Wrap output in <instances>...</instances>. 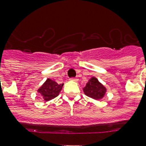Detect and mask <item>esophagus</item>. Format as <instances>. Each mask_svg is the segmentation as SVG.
I'll list each match as a JSON object with an SVG mask.
<instances>
[{"label": "esophagus", "instance_id": "1", "mask_svg": "<svg viewBox=\"0 0 146 146\" xmlns=\"http://www.w3.org/2000/svg\"><path fill=\"white\" fill-rule=\"evenodd\" d=\"M70 80H71V81H74V82H76L78 80H77V79H76V78H71Z\"/></svg>", "mask_w": 146, "mask_h": 146}]
</instances>
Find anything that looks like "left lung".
Returning a JSON list of instances; mask_svg holds the SVG:
<instances>
[{"instance_id": "obj_1", "label": "left lung", "mask_w": 146, "mask_h": 146, "mask_svg": "<svg viewBox=\"0 0 146 146\" xmlns=\"http://www.w3.org/2000/svg\"><path fill=\"white\" fill-rule=\"evenodd\" d=\"M83 92L86 96L95 100H100L104 98L107 89L101 83L95 76L90 79L83 88Z\"/></svg>"}]
</instances>
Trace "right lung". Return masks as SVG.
<instances>
[{"instance_id":"right-lung-1","label":"right lung","mask_w":146,"mask_h":146,"mask_svg":"<svg viewBox=\"0 0 146 146\" xmlns=\"http://www.w3.org/2000/svg\"><path fill=\"white\" fill-rule=\"evenodd\" d=\"M63 86L64 84H58L54 80L47 79L46 81L38 89L37 92L42 99H44L45 102H48L58 96L63 88Z\"/></svg>"}]
</instances>
